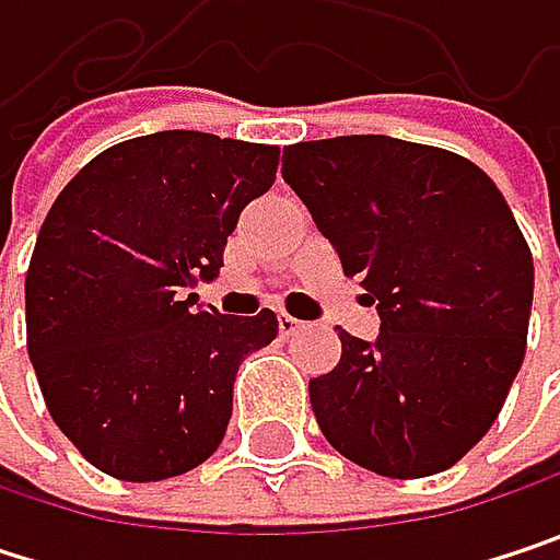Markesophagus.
Returning <instances> with one entry per match:
<instances>
[{
	"instance_id": "obj_1",
	"label": "esophagus",
	"mask_w": 560,
	"mask_h": 560,
	"mask_svg": "<svg viewBox=\"0 0 560 560\" xmlns=\"http://www.w3.org/2000/svg\"><path fill=\"white\" fill-rule=\"evenodd\" d=\"M279 330H281V337H294V334H301V330H304V320H298V317H291V314H281Z\"/></svg>"
}]
</instances>
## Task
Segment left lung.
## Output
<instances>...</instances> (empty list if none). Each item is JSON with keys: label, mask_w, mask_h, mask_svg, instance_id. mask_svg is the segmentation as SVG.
<instances>
[{"label": "left lung", "mask_w": 560, "mask_h": 560, "mask_svg": "<svg viewBox=\"0 0 560 560\" xmlns=\"http://www.w3.org/2000/svg\"><path fill=\"white\" fill-rule=\"evenodd\" d=\"M281 174L383 317L376 343L340 330V363L307 386L324 438L395 480L454 467L493 428L528 337L532 249L500 187L389 136L288 145Z\"/></svg>", "instance_id": "left-lung-1"}]
</instances>
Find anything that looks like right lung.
Masks as SVG:
<instances>
[{
    "instance_id": "add662e5",
    "label": "right lung",
    "mask_w": 560,
    "mask_h": 560,
    "mask_svg": "<svg viewBox=\"0 0 560 560\" xmlns=\"http://www.w3.org/2000/svg\"><path fill=\"white\" fill-rule=\"evenodd\" d=\"M279 145L171 129L100 152L48 210L28 276V357L67 441L103 474L168 480L203 464L233 415L240 363L279 317L200 311Z\"/></svg>"
}]
</instances>
